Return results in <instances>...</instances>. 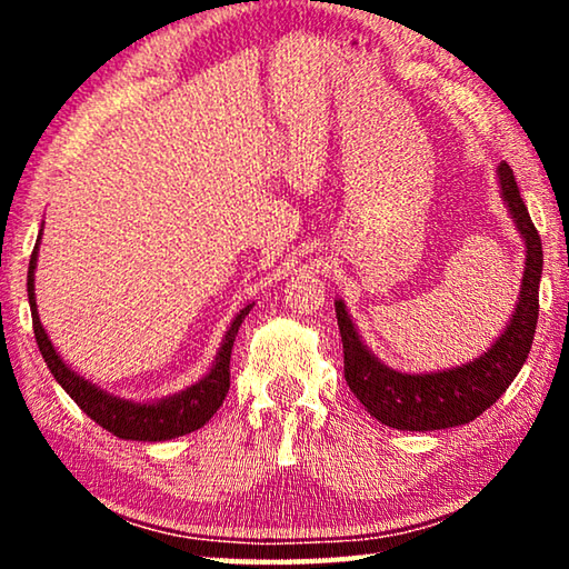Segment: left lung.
I'll use <instances>...</instances> for the list:
<instances>
[{"mask_svg": "<svg viewBox=\"0 0 569 569\" xmlns=\"http://www.w3.org/2000/svg\"><path fill=\"white\" fill-rule=\"evenodd\" d=\"M499 186L527 246L525 278L512 321L497 343L477 361L437 373H399L366 351L359 333L336 301V319L343 341V377L353 397L371 417L403 431H431L469 423L509 389L532 349L539 313V278H542V240L519 196L512 168L499 162Z\"/></svg>", "mask_w": 569, "mask_h": 569, "instance_id": "left-lung-1", "label": "left lung"}]
</instances>
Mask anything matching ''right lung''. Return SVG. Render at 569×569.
Here are the masks:
<instances>
[{"label": "right lung", "mask_w": 569, "mask_h": 569, "mask_svg": "<svg viewBox=\"0 0 569 569\" xmlns=\"http://www.w3.org/2000/svg\"><path fill=\"white\" fill-rule=\"evenodd\" d=\"M42 236V233H40ZM37 246L34 243L32 258H30V273H27V296H30V308H32V329L37 346H40L44 363L50 366L52 377L57 383L70 393L77 407H80L92 421H98L102 429H108L110 435L120 439H132V441H166L176 439L182 435H190L203 427V423L213 417L220 409L226 393L230 389V351H233V341L238 336L240 323L248 316L253 306H246L243 311L236 316V321L230 323V329L223 339V346L216 356L213 369L206 379L192 383L190 389L176 393V397H168L158 403H134V401H122L118 397H110V393L100 391L98 387L77 377L72 369H67V363L57 356L52 341L47 339V333L40 323V316H37V303H34V266H37Z\"/></svg>", "instance_id": "add662e5"}]
</instances>
